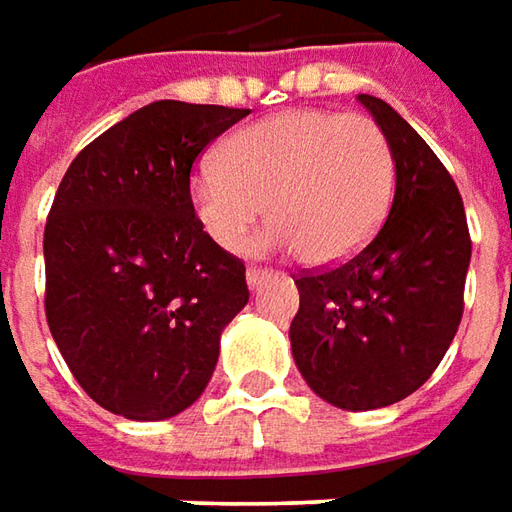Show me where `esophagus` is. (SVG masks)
I'll return each instance as SVG.
<instances>
[{"instance_id":"esophagus-1","label":"esophagus","mask_w":512,"mask_h":512,"mask_svg":"<svg viewBox=\"0 0 512 512\" xmlns=\"http://www.w3.org/2000/svg\"><path fill=\"white\" fill-rule=\"evenodd\" d=\"M267 276V270L265 267H247V273H245V279H247V285L250 287H256L262 279Z\"/></svg>"}]
</instances>
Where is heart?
<instances>
[{"instance_id":"heart-1","label":"heart","mask_w":512,"mask_h":512,"mask_svg":"<svg viewBox=\"0 0 512 512\" xmlns=\"http://www.w3.org/2000/svg\"><path fill=\"white\" fill-rule=\"evenodd\" d=\"M393 193V153L379 125L359 113L285 110L230 133L213 165L190 176L199 227L227 253L245 250L256 222L273 225L259 250H296L336 265L362 250Z\"/></svg>"}]
</instances>
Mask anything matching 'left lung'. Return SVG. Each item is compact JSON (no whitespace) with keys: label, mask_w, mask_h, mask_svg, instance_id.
<instances>
[{"label":"left lung","mask_w":512,"mask_h":512,"mask_svg":"<svg viewBox=\"0 0 512 512\" xmlns=\"http://www.w3.org/2000/svg\"><path fill=\"white\" fill-rule=\"evenodd\" d=\"M396 162L387 222L347 262L302 273L290 347L310 390L376 410L419 390L464 310L470 230L453 176L387 102L359 93Z\"/></svg>","instance_id":"8db88e82"}]
</instances>
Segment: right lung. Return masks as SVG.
<instances>
[{"mask_svg":"<svg viewBox=\"0 0 512 512\" xmlns=\"http://www.w3.org/2000/svg\"><path fill=\"white\" fill-rule=\"evenodd\" d=\"M250 110L162 99L105 130L56 190L45 225V316L73 379L133 422L187 410L247 305L245 265L193 219L202 150Z\"/></svg>","mask_w":512,"mask_h":512,"instance_id":"obj_1","label":"right lung"}]
</instances>
